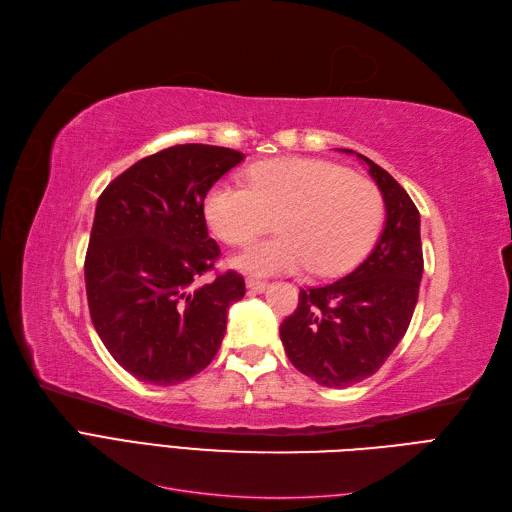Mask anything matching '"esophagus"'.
Instances as JSON below:
<instances>
[{
    "mask_svg": "<svg viewBox=\"0 0 512 512\" xmlns=\"http://www.w3.org/2000/svg\"><path fill=\"white\" fill-rule=\"evenodd\" d=\"M246 287H249L253 293H263L268 289V283H266V280H259V278H249V280H246Z\"/></svg>",
    "mask_w": 512,
    "mask_h": 512,
    "instance_id": "obj_1",
    "label": "esophagus"
}]
</instances>
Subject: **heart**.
Wrapping results in <instances>:
<instances>
[{"label": "heart", "mask_w": 512, "mask_h": 512, "mask_svg": "<svg viewBox=\"0 0 512 512\" xmlns=\"http://www.w3.org/2000/svg\"><path fill=\"white\" fill-rule=\"evenodd\" d=\"M249 187L217 183L204 200L206 221L227 244H249L278 217L283 236L232 259L246 274H342L364 257L383 223V195L372 180L308 157L259 161Z\"/></svg>", "instance_id": "b5f03b06"}]
</instances>
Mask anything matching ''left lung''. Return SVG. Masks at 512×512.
Here are the masks:
<instances>
[{
  "instance_id": "left-lung-1",
  "label": "left lung",
  "mask_w": 512,
  "mask_h": 512,
  "mask_svg": "<svg viewBox=\"0 0 512 512\" xmlns=\"http://www.w3.org/2000/svg\"><path fill=\"white\" fill-rule=\"evenodd\" d=\"M357 157L383 193V234L351 274L323 287L300 289L298 308L280 323L291 364L332 389L364 381L385 364L410 325L423 276L417 206L387 170L364 155Z\"/></svg>"
}]
</instances>
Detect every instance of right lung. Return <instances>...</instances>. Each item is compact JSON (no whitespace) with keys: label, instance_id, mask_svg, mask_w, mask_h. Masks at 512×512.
<instances>
[{"label":"right lung","instance_id":"obj_1","mask_svg":"<svg viewBox=\"0 0 512 512\" xmlns=\"http://www.w3.org/2000/svg\"><path fill=\"white\" fill-rule=\"evenodd\" d=\"M244 159L225 146L176 144L144 157L104 189L85 257L87 300L108 353L138 381L176 385L217 355L227 308L244 278L227 270L208 236L210 187Z\"/></svg>","mask_w":512,"mask_h":512}]
</instances>
